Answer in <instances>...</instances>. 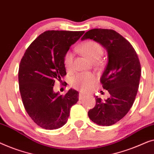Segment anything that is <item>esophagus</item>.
I'll list each match as a JSON object with an SVG mask.
<instances>
[{"instance_id": "1", "label": "esophagus", "mask_w": 154, "mask_h": 154, "mask_svg": "<svg viewBox=\"0 0 154 154\" xmlns=\"http://www.w3.org/2000/svg\"><path fill=\"white\" fill-rule=\"evenodd\" d=\"M85 96H86L85 94H83L82 92H79V100H82V99L84 98H85Z\"/></svg>"}]
</instances>
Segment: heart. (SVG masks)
<instances>
[{
    "mask_svg": "<svg viewBox=\"0 0 154 154\" xmlns=\"http://www.w3.org/2000/svg\"><path fill=\"white\" fill-rule=\"evenodd\" d=\"M79 51L91 61L96 62L102 55L104 50L103 47L98 42L94 40H87L79 45ZM73 63V54L70 51H67L63 56V65L67 70L72 69ZM97 78L96 75L90 72L79 73L72 77L70 85L76 89L87 91L94 86Z\"/></svg>",
    "mask_w": 154,
    "mask_h": 154,
    "instance_id": "1",
    "label": "heart"
}]
</instances>
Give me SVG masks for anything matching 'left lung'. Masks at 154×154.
<instances>
[{"label": "left lung", "instance_id": "left-lung-1", "mask_svg": "<svg viewBox=\"0 0 154 154\" xmlns=\"http://www.w3.org/2000/svg\"><path fill=\"white\" fill-rule=\"evenodd\" d=\"M91 39L107 49L108 62L100 82L110 98L105 102L96 97V106L88 112L94 123L112 125L126 115L135 101L141 76V65L132 45L112 29H94L82 40Z\"/></svg>", "mask_w": 154, "mask_h": 154}]
</instances>
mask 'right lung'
<instances>
[{
  "label": "right lung",
  "mask_w": 154,
  "mask_h": 154,
  "mask_svg": "<svg viewBox=\"0 0 154 154\" xmlns=\"http://www.w3.org/2000/svg\"><path fill=\"white\" fill-rule=\"evenodd\" d=\"M84 31H47L26 50L19 68V91L26 111L37 125L47 130L65 125L79 93H54L56 80L66 75L63 56Z\"/></svg>",
  "instance_id": "add662e5"
}]
</instances>
